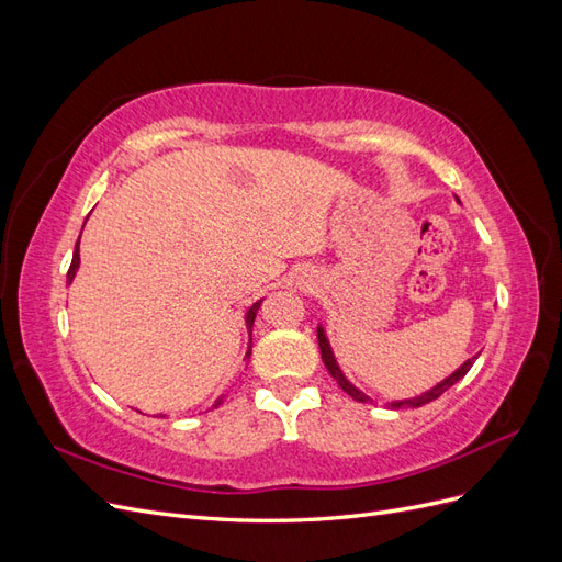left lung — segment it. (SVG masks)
<instances>
[{
    "label": "left lung",
    "mask_w": 562,
    "mask_h": 562,
    "mask_svg": "<svg viewBox=\"0 0 562 562\" xmlns=\"http://www.w3.org/2000/svg\"><path fill=\"white\" fill-rule=\"evenodd\" d=\"M316 337H318V349H321V359H323V363H326V368H328V372L333 375V380L342 386L347 394L353 398V401H361V403H366V401H370L366 394H361L359 389H356L345 375H342V370H339V366L335 363V356H333V349H330V345H328V339H326V333H323V328L318 326L316 328ZM473 361H475V356L473 359H469L462 368H457L450 378H446L443 382H438L434 389H429V391H424L422 396H415V398H405V401H394V403H389V407L391 411H398V407H422V405H427V403H431V401H436L438 396H443L446 391L452 386V384H457L459 380H462L467 372L471 370V366H473Z\"/></svg>",
    "instance_id": "1"
}]
</instances>
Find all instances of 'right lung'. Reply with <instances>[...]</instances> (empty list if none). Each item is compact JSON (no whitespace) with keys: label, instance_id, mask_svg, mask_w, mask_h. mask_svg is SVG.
<instances>
[{"label":"right lung","instance_id":"right-lung-1","mask_svg":"<svg viewBox=\"0 0 562 562\" xmlns=\"http://www.w3.org/2000/svg\"><path fill=\"white\" fill-rule=\"evenodd\" d=\"M77 269H79V241H77V246H75L72 265H70V269H67V283H72V279H75V274H77ZM258 310H260V302H255L252 307L248 310V314H246V326H248V333H250V328H252V321H255V314H258ZM246 356H250V349H248V353H246ZM220 403H223V396H220V398L215 401V405H213V407H217Z\"/></svg>","mask_w":562,"mask_h":562}]
</instances>
